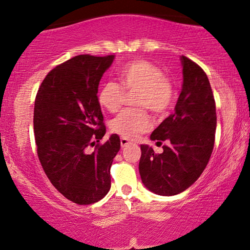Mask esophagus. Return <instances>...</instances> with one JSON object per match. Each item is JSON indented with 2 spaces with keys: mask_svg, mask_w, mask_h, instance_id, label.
Returning a JSON list of instances; mask_svg holds the SVG:
<instances>
[{
  "mask_svg": "<svg viewBox=\"0 0 250 250\" xmlns=\"http://www.w3.org/2000/svg\"><path fill=\"white\" fill-rule=\"evenodd\" d=\"M129 145H132V142L128 141L127 139H124V138L121 139V146H122V148H125V146H128Z\"/></svg>",
  "mask_w": 250,
  "mask_h": 250,
  "instance_id": "esophagus-1",
  "label": "esophagus"
}]
</instances>
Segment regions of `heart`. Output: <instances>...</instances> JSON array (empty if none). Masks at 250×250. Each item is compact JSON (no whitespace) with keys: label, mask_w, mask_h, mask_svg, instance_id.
<instances>
[{"label":"heart","mask_w":250,"mask_h":250,"mask_svg":"<svg viewBox=\"0 0 250 250\" xmlns=\"http://www.w3.org/2000/svg\"><path fill=\"white\" fill-rule=\"evenodd\" d=\"M119 83L105 82L98 94L99 104L109 112L121 108L125 92H136V105L148 108L153 115H163L173 101L174 88L163 71L146 60H133L117 71ZM151 121L145 109H126L111 121V131L122 138L134 140L148 131Z\"/></svg>","instance_id":"1"}]
</instances>
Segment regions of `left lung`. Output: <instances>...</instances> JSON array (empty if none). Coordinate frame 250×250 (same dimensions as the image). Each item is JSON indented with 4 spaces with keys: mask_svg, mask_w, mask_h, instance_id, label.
Instances as JSON below:
<instances>
[{
    "mask_svg": "<svg viewBox=\"0 0 250 250\" xmlns=\"http://www.w3.org/2000/svg\"><path fill=\"white\" fill-rule=\"evenodd\" d=\"M183 84L175 109L152 132V141H167L162 153L141 145L139 172L146 189L159 196H175L199 179L214 148L216 107L205 71L181 57Z\"/></svg>",
    "mask_w": 250,
    "mask_h": 250,
    "instance_id": "8db88e82",
    "label": "left lung"
}]
</instances>
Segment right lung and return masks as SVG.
<instances>
[{"label": "right lung", "mask_w": 250, "mask_h": 250, "mask_svg": "<svg viewBox=\"0 0 250 250\" xmlns=\"http://www.w3.org/2000/svg\"><path fill=\"white\" fill-rule=\"evenodd\" d=\"M115 56L81 54L59 64L44 78L34 107V134L41 165L53 187L78 205L101 200L110 190V167L121 149L105 134L98 100L102 75Z\"/></svg>", "instance_id": "obj_1"}]
</instances>
